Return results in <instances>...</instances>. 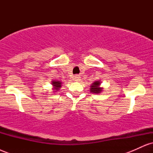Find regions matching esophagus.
<instances>
[{
  "mask_svg": "<svg viewBox=\"0 0 153 153\" xmlns=\"http://www.w3.org/2000/svg\"><path fill=\"white\" fill-rule=\"evenodd\" d=\"M80 76L79 75H75L74 76V78H73V80H75V81H79L80 80Z\"/></svg>",
  "mask_w": 153,
  "mask_h": 153,
  "instance_id": "34e87169",
  "label": "esophagus"
}]
</instances>
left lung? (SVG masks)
<instances>
[{
    "mask_svg": "<svg viewBox=\"0 0 153 153\" xmlns=\"http://www.w3.org/2000/svg\"><path fill=\"white\" fill-rule=\"evenodd\" d=\"M100 85H101V82L99 80L95 81L91 85L90 91L91 93H93V94H100L103 91V88L100 87Z\"/></svg>",
    "mask_w": 153,
    "mask_h": 153,
    "instance_id": "obj_1",
    "label": "left lung"
}]
</instances>
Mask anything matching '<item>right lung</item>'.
<instances>
[{
  "mask_svg": "<svg viewBox=\"0 0 153 153\" xmlns=\"http://www.w3.org/2000/svg\"><path fill=\"white\" fill-rule=\"evenodd\" d=\"M52 85H53L54 90H57L54 91H57L59 90V88H60L61 86H62V82L57 81V80H52Z\"/></svg>",
  "mask_w": 153,
  "mask_h": 153,
  "instance_id": "1",
  "label": "right lung"
}]
</instances>
